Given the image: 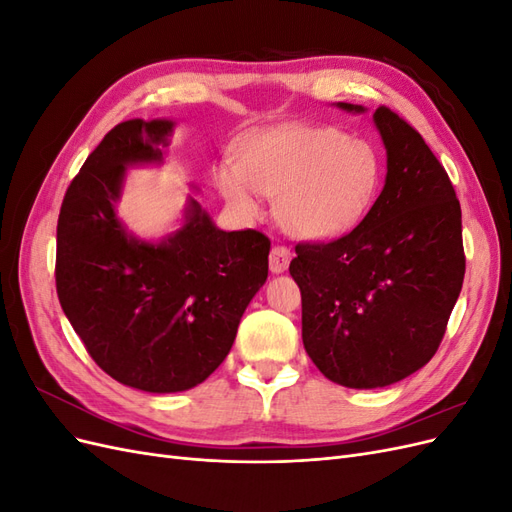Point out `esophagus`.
I'll return each mask as SVG.
<instances>
[{"mask_svg":"<svg viewBox=\"0 0 512 512\" xmlns=\"http://www.w3.org/2000/svg\"><path fill=\"white\" fill-rule=\"evenodd\" d=\"M290 260H292V254H290L288 247L275 245L273 250H271V254H269V269H271V273H284L288 269V265H290Z\"/></svg>","mask_w":512,"mask_h":512,"instance_id":"esophagus-1","label":"esophagus"}]
</instances>
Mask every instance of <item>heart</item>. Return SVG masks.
Listing matches in <instances>:
<instances>
[{"label":"heart","mask_w":512,"mask_h":512,"mask_svg":"<svg viewBox=\"0 0 512 512\" xmlns=\"http://www.w3.org/2000/svg\"><path fill=\"white\" fill-rule=\"evenodd\" d=\"M378 151L335 128L258 134L239 151V166L213 168L215 188L247 218L262 211L258 194L280 198L277 215L290 235L339 237L371 207L380 185Z\"/></svg>","instance_id":"b5f03b06"}]
</instances>
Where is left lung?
<instances>
[{
  "mask_svg": "<svg viewBox=\"0 0 512 512\" xmlns=\"http://www.w3.org/2000/svg\"><path fill=\"white\" fill-rule=\"evenodd\" d=\"M352 115L361 104L335 102ZM386 149L384 188L346 237L301 243L290 275L303 297V346L324 378L380 389L436 354L459 299L466 258L461 207L423 136L376 108Z\"/></svg>",
  "mask_w": 512,
  "mask_h": 512,
  "instance_id": "left-lung-1",
  "label": "left lung"
}]
</instances>
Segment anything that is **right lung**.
Here are the masks:
<instances>
[{"label":"right lung","mask_w":512,"mask_h":512,"mask_svg":"<svg viewBox=\"0 0 512 512\" xmlns=\"http://www.w3.org/2000/svg\"><path fill=\"white\" fill-rule=\"evenodd\" d=\"M177 123L130 119L108 132L66 192L57 222V297L108 376L145 393L205 382L265 286L271 243L226 232L188 196L179 226L143 239L117 205L128 168L162 166Z\"/></svg>","instance_id":"obj_1"}]
</instances>
